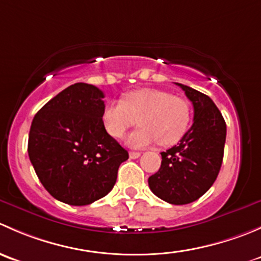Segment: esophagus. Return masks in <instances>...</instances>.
Wrapping results in <instances>:
<instances>
[{
  "mask_svg": "<svg viewBox=\"0 0 261 261\" xmlns=\"http://www.w3.org/2000/svg\"><path fill=\"white\" fill-rule=\"evenodd\" d=\"M128 155H130L131 159H138V158L141 155V152H139V151H130V152H128Z\"/></svg>",
  "mask_w": 261,
  "mask_h": 261,
  "instance_id": "esophagus-1",
  "label": "esophagus"
}]
</instances>
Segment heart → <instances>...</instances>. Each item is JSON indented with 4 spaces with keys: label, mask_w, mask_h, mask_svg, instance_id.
Listing matches in <instances>:
<instances>
[{
    "label": "heart",
    "mask_w": 261,
    "mask_h": 261,
    "mask_svg": "<svg viewBox=\"0 0 261 261\" xmlns=\"http://www.w3.org/2000/svg\"><path fill=\"white\" fill-rule=\"evenodd\" d=\"M191 106L167 91L143 88L130 92L122 101H111L102 111V125L112 138L120 139L139 120L140 128L126 138L133 147L174 145L188 130Z\"/></svg>",
    "instance_id": "heart-1"
}]
</instances>
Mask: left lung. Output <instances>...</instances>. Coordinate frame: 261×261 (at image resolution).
Here are the masks:
<instances>
[{
	"label": "left lung",
	"mask_w": 261,
	"mask_h": 261,
	"mask_svg": "<svg viewBox=\"0 0 261 261\" xmlns=\"http://www.w3.org/2000/svg\"><path fill=\"white\" fill-rule=\"evenodd\" d=\"M175 84L193 105V125L177 145L160 152L162 165L147 181L152 193L163 201L187 204L203 196L220 173L226 122L208 96L184 84Z\"/></svg>",
	"instance_id": "1"
}]
</instances>
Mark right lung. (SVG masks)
Segmentation results:
<instances>
[{"label": "right lung", "mask_w": 261, "mask_h": 261, "mask_svg": "<svg viewBox=\"0 0 261 261\" xmlns=\"http://www.w3.org/2000/svg\"><path fill=\"white\" fill-rule=\"evenodd\" d=\"M103 92L87 83L65 88L34 117L28 152L39 180L58 201L86 206L114 188L128 152L102 125Z\"/></svg>", "instance_id": "obj_1"}]
</instances>
